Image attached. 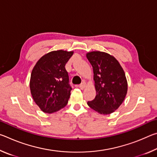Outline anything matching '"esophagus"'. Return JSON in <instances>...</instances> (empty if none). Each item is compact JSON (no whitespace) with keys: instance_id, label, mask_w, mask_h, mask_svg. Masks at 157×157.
Returning a JSON list of instances; mask_svg holds the SVG:
<instances>
[{"instance_id":"obj_1","label":"esophagus","mask_w":157,"mask_h":157,"mask_svg":"<svg viewBox=\"0 0 157 157\" xmlns=\"http://www.w3.org/2000/svg\"><path fill=\"white\" fill-rule=\"evenodd\" d=\"M86 83L85 82H83L82 84H79L78 86V87H79V88H80L82 89H83L84 88H85V87H86Z\"/></svg>"}]
</instances>
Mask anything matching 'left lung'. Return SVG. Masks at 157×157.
Returning a JSON list of instances; mask_svg holds the SVG:
<instances>
[{"label": "left lung", "instance_id": "8db88e82", "mask_svg": "<svg viewBox=\"0 0 157 157\" xmlns=\"http://www.w3.org/2000/svg\"><path fill=\"white\" fill-rule=\"evenodd\" d=\"M86 57L94 70L96 90L94 100L87 102L100 114H109L123 103L127 92V82L123 68L115 57L108 53L93 51Z\"/></svg>", "mask_w": 157, "mask_h": 157}]
</instances>
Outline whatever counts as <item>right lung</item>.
Wrapping results in <instances>:
<instances>
[{"mask_svg": "<svg viewBox=\"0 0 157 157\" xmlns=\"http://www.w3.org/2000/svg\"><path fill=\"white\" fill-rule=\"evenodd\" d=\"M73 51L56 50L41 57L31 73L30 88L36 104L45 113H52L67 105L72 88L65 68Z\"/></svg>", "mask_w": 157, "mask_h": 157, "instance_id": "obj_1", "label": "right lung"}]
</instances>
